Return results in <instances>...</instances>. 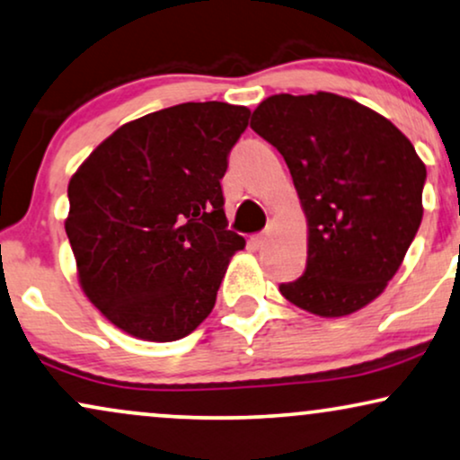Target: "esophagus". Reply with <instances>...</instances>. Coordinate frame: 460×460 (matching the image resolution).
I'll use <instances>...</instances> for the list:
<instances>
[{"label":"esophagus","instance_id":"obj_1","mask_svg":"<svg viewBox=\"0 0 460 460\" xmlns=\"http://www.w3.org/2000/svg\"><path fill=\"white\" fill-rule=\"evenodd\" d=\"M267 237H270V234H259V235H254L252 237V242H254V246H265V242H267Z\"/></svg>","mask_w":460,"mask_h":460}]
</instances>
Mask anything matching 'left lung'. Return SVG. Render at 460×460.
Masks as SVG:
<instances>
[{"label":"left lung","mask_w":460,"mask_h":460,"mask_svg":"<svg viewBox=\"0 0 460 460\" xmlns=\"http://www.w3.org/2000/svg\"><path fill=\"white\" fill-rule=\"evenodd\" d=\"M250 127L284 156L307 218L305 271L280 293L323 318L380 297L422 220L427 167L410 139L363 103L324 91L267 97Z\"/></svg>","instance_id":"left-lung-1"}]
</instances>
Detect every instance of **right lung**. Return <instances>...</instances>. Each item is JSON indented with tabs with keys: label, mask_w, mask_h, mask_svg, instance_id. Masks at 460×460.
Returning <instances> with one entry per match:
<instances>
[{
	"label": "right lung",
	"mask_w": 460,
	"mask_h": 460,
	"mask_svg": "<svg viewBox=\"0 0 460 460\" xmlns=\"http://www.w3.org/2000/svg\"><path fill=\"white\" fill-rule=\"evenodd\" d=\"M250 110L180 103L119 127L69 180L78 282L114 327L176 341L206 321L242 235L220 180Z\"/></svg>",
	"instance_id": "add662e5"
}]
</instances>
